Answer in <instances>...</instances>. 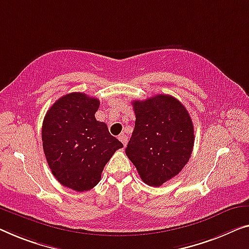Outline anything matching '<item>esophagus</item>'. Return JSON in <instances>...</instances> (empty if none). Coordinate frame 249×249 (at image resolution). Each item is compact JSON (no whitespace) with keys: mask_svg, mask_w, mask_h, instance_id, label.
<instances>
[{"mask_svg":"<svg viewBox=\"0 0 249 249\" xmlns=\"http://www.w3.org/2000/svg\"><path fill=\"white\" fill-rule=\"evenodd\" d=\"M118 139H120V141L122 143H123V145L124 146H126V144H127V136L126 135H124V134H122V135H120V137H118Z\"/></svg>","mask_w":249,"mask_h":249,"instance_id":"1","label":"esophagus"}]
</instances>
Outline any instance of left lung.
<instances>
[{
	"label": "left lung",
	"instance_id": "obj_1",
	"mask_svg": "<svg viewBox=\"0 0 249 249\" xmlns=\"http://www.w3.org/2000/svg\"><path fill=\"white\" fill-rule=\"evenodd\" d=\"M135 127L125 153L143 182L160 187L187 164L195 143L188 110L171 95L132 103Z\"/></svg>",
	"mask_w": 249,
	"mask_h": 249
}]
</instances>
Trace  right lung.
<instances>
[{
	"mask_svg": "<svg viewBox=\"0 0 249 249\" xmlns=\"http://www.w3.org/2000/svg\"><path fill=\"white\" fill-rule=\"evenodd\" d=\"M99 101L70 92L55 102L44 116L42 146L49 168L64 187L83 192L101 181L106 163L123 147L107 125L95 118Z\"/></svg>",
	"mask_w": 249,
	"mask_h": 249,
	"instance_id": "1",
	"label": "right lung"
}]
</instances>
